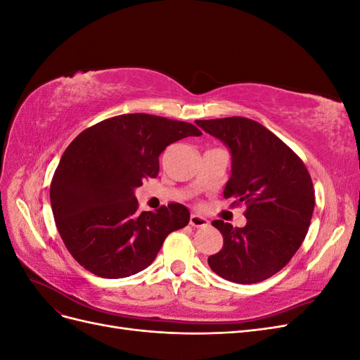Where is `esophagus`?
Listing matches in <instances>:
<instances>
[{
	"label": "esophagus",
	"instance_id": "1",
	"mask_svg": "<svg viewBox=\"0 0 360 360\" xmlns=\"http://www.w3.org/2000/svg\"><path fill=\"white\" fill-rule=\"evenodd\" d=\"M189 224L195 228H207L210 225L209 221H207L204 216H200V214H192L191 219H189Z\"/></svg>",
	"mask_w": 360,
	"mask_h": 360
}]
</instances>
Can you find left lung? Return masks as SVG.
<instances>
[{"label":"left lung","mask_w":360,"mask_h":360,"mask_svg":"<svg viewBox=\"0 0 360 360\" xmlns=\"http://www.w3.org/2000/svg\"><path fill=\"white\" fill-rule=\"evenodd\" d=\"M231 151L225 198L246 204L243 228L224 221V246L209 257L216 275L236 284H255L284 267L308 233L315 205L314 186L302 159L263 124L245 117L197 120Z\"/></svg>","instance_id":"1"}]
</instances>
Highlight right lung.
Returning a JSON list of instances; mask_svg holds the SVG:
<instances>
[{"instance_id": "right-lung-1", "label": "right lung", "mask_w": 360, "mask_h": 360, "mask_svg": "<svg viewBox=\"0 0 360 360\" xmlns=\"http://www.w3.org/2000/svg\"><path fill=\"white\" fill-rule=\"evenodd\" d=\"M200 135L191 123L124 114L72 141L52 177L51 205L64 245L84 269L110 279L135 275L153 263L169 233L188 225L191 213L177 202L139 212L135 189L158 176L169 144Z\"/></svg>"}]
</instances>
